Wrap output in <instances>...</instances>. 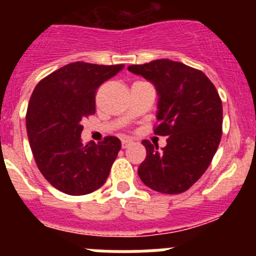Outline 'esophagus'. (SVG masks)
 <instances>
[{"label":"esophagus","instance_id":"1","mask_svg":"<svg viewBox=\"0 0 256 256\" xmlns=\"http://www.w3.org/2000/svg\"><path fill=\"white\" fill-rule=\"evenodd\" d=\"M130 144H132V141H130V140H122V148H126Z\"/></svg>","mask_w":256,"mask_h":256}]
</instances>
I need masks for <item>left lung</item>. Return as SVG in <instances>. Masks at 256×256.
Masks as SVG:
<instances>
[{
	"label": "left lung",
	"instance_id": "1",
	"mask_svg": "<svg viewBox=\"0 0 256 256\" xmlns=\"http://www.w3.org/2000/svg\"><path fill=\"white\" fill-rule=\"evenodd\" d=\"M128 70L154 84L159 96V124L154 132L168 136L162 150L142 141L146 159L140 165V178L162 194L187 191L205 173L220 142V97L202 72L178 61L160 58Z\"/></svg>",
	"mask_w": 256,
	"mask_h": 256
}]
</instances>
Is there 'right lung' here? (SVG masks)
Wrapping results in <instances>:
<instances>
[{
  "instance_id": "add662e5",
  "label": "right lung",
  "mask_w": 256,
  "mask_h": 256,
  "mask_svg": "<svg viewBox=\"0 0 256 256\" xmlns=\"http://www.w3.org/2000/svg\"><path fill=\"white\" fill-rule=\"evenodd\" d=\"M124 65L72 62L42 79L26 110V133L44 178L68 195H87L106 182L122 142L108 136L83 144V118L94 114L97 88Z\"/></svg>"
}]
</instances>
